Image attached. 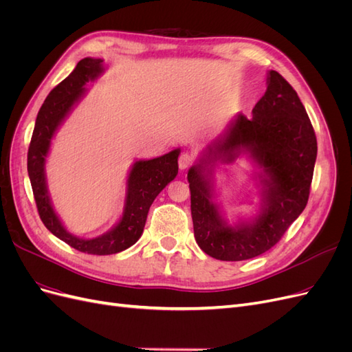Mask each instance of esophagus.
<instances>
[{
	"label": "esophagus",
	"instance_id": "obj_1",
	"mask_svg": "<svg viewBox=\"0 0 352 352\" xmlns=\"http://www.w3.org/2000/svg\"><path fill=\"white\" fill-rule=\"evenodd\" d=\"M194 163V157L190 155V154H188V153H184V154H180V157H179V167H180V170H186L188 167H190V164Z\"/></svg>",
	"mask_w": 352,
	"mask_h": 352
}]
</instances>
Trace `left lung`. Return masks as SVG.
I'll use <instances>...</instances> for the list:
<instances>
[{"label":"left lung","instance_id":"8db88e82","mask_svg":"<svg viewBox=\"0 0 352 352\" xmlns=\"http://www.w3.org/2000/svg\"><path fill=\"white\" fill-rule=\"evenodd\" d=\"M248 153L259 170L261 210L235 227L214 199V168ZM317 157L313 124L295 89L278 72L267 73V91L252 109L238 114L189 168L190 214L198 247L221 261H242L269 251L304 211Z\"/></svg>","mask_w":352,"mask_h":352}]
</instances>
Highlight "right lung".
Returning <instances> with one entry per match:
<instances>
[{
    "label": "right lung",
    "mask_w": 352,
    "mask_h": 352,
    "mask_svg": "<svg viewBox=\"0 0 352 352\" xmlns=\"http://www.w3.org/2000/svg\"><path fill=\"white\" fill-rule=\"evenodd\" d=\"M101 58L87 57L50 92L36 116L35 129L28 151V173L34 190L39 217L52 235L80 252L94 255H110L124 251L141 238L148 216V210L155 197L177 175V157L180 148L162 157L138 160L133 163L126 180V198L123 214L116 225L97 238L74 236L63 226L52 207L47 186L45 163L58 127L67 119L72 110L87 94V83L94 82L104 72Z\"/></svg>",
    "instance_id": "1"
}]
</instances>
